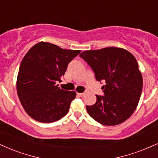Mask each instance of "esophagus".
<instances>
[{
    "instance_id": "esophagus-1",
    "label": "esophagus",
    "mask_w": 158,
    "mask_h": 158,
    "mask_svg": "<svg viewBox=\"0 0 158 158\" xmlns=\"http://www.w3.org/2000/svg\"><path fill=\"white\" fill-rule=\"evenodd\" d=\"M77 96H79V97H83L85 95V94H84V93H77Z\"/></svg>"
}]
</instances>
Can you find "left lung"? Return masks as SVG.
Here are the masks:
<instances>
[{
	"instance_id": "obj_1",
	"label": "left lung",
	"mask_w": 158,
	"mask_h": 158,
	"mask_svg": "<svg viewBox=\"0 0 158 158\" xmlns=\"http://www.w3.org/2000/svg\"><path fill=\"white\" fill-rule=\"evenodd\" d=\"M80 56L94 72L97 81H103L104 96L86 110L101 124L117 125L130 117L141 97L143 77L132 53L123 48H105L85 50Z\"/></svg>"
}]
</instances>
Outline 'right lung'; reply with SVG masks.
I'll list each match as a JSON object with an SVG mask.
<instances>
[{
    "label": "right lung",
    "mask_w": 158,
    "mask_h": 158,
    "mask_svg": "<svg viewBox=\"0 0 158 158\" xmlns=\"http://www.w3.org/2000/svg\"><path fill=\"white\" fill-rule=\"evenodd\" d=\"M80 52L40 42L25 54L17 75V91L29 116L50 123L67 114L76 92L60 89L56 82L61 81L68 64Z\"/></svg>",
    "instance_id": "obj_1"
}]
</instances>
